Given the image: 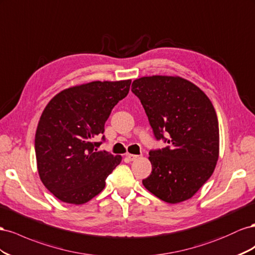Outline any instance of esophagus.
<instances>
[{"label":"esophagus","instance_id":"34e87169","mask_svg":"<svg viewBox=\"0 0 255 255\" xmlns=\"http://www.w3.org/2000/svg\"><path fill=\"white\" fill-rule=\"evenodd\" d=\"M127 158L130 160V161H134V160L139 158V156L133 155V154H127Z\"/></svg>","mask_w":255,"mask_h":255}]
</instances>
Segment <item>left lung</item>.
<instances>
[{
  "mask_svg": "<svg viewBox=\"0 0 255 255\" xmlns=\"http://www.w3.org/2000/svg\"><path fill=\"white\" fill-rule=\"evenodd\" d=\"M131 91L156 139L169 143L149 151L151 173L142 180L144 187L170 204L189 200L212 176L219 158V124L212 101L177 76L135 79Z\"/></svg>",
  "mask_w": 255,
  "mask_h": 255,
  "instance_id": "obj_1",
  "label": "left lung"
}]
</instances>
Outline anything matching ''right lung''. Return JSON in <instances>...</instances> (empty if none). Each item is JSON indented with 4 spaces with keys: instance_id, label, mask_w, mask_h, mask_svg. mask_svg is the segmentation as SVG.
I'll list each match as a JSON object with an SVG mask.
<instances>
[{
    "instance_id": "obj_1",
    "label": "right lung",
    "mask_w": 255,
    "mask_h": 255,
    "mask_svg": "<svg viewBox=\"0 0 255 255\" xmlns=\"http://www.w3.org/2000/svg\"><path fill=\"white\" fill-rule=\"evenodd\" d=\"M131 80L93 81L68 87L42 111L35 134L40 180L55 198L80 205L99 194L122 161L96 142L112 109L129 92ZM105 141V136H103Z\"/></svg>"
}]
</instances>
